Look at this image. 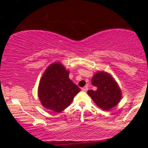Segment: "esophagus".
<instances>
[{"label": "esophagus", "mask_w": 148, "mask_h": 148, "mask_svg": "<svg viewBox=\"0 0 148 148\" xmlns=\"http://www.w3.org/2000/svg\"><path fill=\"white\" fill-rule=\"evenodd\" d=\"M88 90V86H85V87L82 88V90H83V91H84V92H87Z\"/></svg>", "instance_id": "obj_1"}]
</instances>
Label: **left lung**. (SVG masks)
I'll use <instances>...</instances> for the list:
<instances>
[{"mask_svg":"<svg viewBox=\"0 0 148 148\" xmlns=\"http://www.w3.org/2000/svg\"><path fill=\"white\" fill-rule=\"evenodd\" d=\"M91 81L97 90H90L88 94L97 106L105 111H109L118 105L122 99V91L109 73L103 71L96 72Z\"/></svg>","mask_w":148,"mask_h":148,"instance_id":"1","label":"left lung"}]
</instances>
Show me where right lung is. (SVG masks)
<instances>
[{
    "instance_id": "right-lung-1",
    "label": "right lung",
    "mask_w": 148,
    "mask_h": 148,
    "mask_svg": "<svg viewBox=\"0 0 148 148\" xmlns=\"http://www.w3.org/2000/svg\"><path fill=\"white\" fill-rule=\"evenodd\" d=\"M69 74L61 62H53L46 69L37 91L42 106L60 113L72 103L81 90L69 79Z\"/></svg>"
}]
</instances>
